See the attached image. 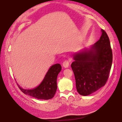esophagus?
<instances>
[{
    "label": "esophagus",
    "mask_w": 122,
    "mask_h": 122,
    "mask_svg": "<svg viewBox=\"0 0 122 122\" xmlns=\"http://www.w3.org/2000/svg\"><path fill=\"white\" fill-rule=\"evenodd\" d=\"M69 61L68 60H65V61H63V66L65 68H68L69 67Z\"/></svg>",
    "instance_id": "1"
}]
</instances>
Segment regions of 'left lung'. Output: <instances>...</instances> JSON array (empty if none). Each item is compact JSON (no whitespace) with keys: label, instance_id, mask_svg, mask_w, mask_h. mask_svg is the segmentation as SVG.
Here are the masks:
<instances>
[{"label":"left lung","instance_id":"obj_1","mask_svg":"<svg viewBox=\"0 0 122 122\" xmlns=\"http://www.w3.org/2000/svg\"><path fill=\"white\" fill-rule=\"evenodd\" d=\"M100 38L89 50L74 55L71 65L74 73L77 92L86 96L105 86L109 77L112 62L109 38L101 29Z\"/></svg>","mask_w":122,"mask_h":122}]
</instances>
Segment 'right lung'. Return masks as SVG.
I'll return each mask as SVG.
<instances>
[{
	"mask_svg": "<svg viewBox=\"0 0 122 122\" xmlns=\"http://www.w3.org/2000/svg\"><path fill=\"white\" fill-rule=\"evenodd\" d=\"M60 64H55L51 67L43 81L37 87L32 90H25L19 87L24 94L29 95L38 99L48 100L53 98L57 89L56 79L59 73L61 70Z\"/></svg>",
	"mask_w": 122,
	"mask_h": 122,
	"instance_id": "right-lung-1",
	"label": "right lung"
}]
</instances>
